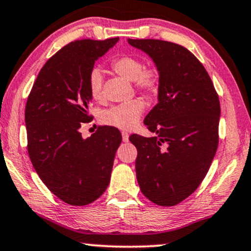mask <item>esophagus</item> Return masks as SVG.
Listing matches in <instances>:
<instances>
[{"label": "esophagus", "instance_id": "obj_1", "mask_svg": "<svg viewBox=\"0 0 251 251\" xmlns=\"http://www.w3.org/2000/svg\"><path fill=\"white\" fill-rule=\"evenodd\" d=\"M122 136H123V141L124 142H127L128 141L129 134H128L127 132H122Z\"/></svg>", "mask_w": 251, "mask_h": 251}]
</instances>
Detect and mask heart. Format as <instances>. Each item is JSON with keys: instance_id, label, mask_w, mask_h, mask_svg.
I'll list each match as a JSON object with an SVG mask.
<instances>
[{"instance_id": "1", "label": "heart", "mask_w": 251, "mask_h": 251, "mask_svg": "<svg viewBox=\"0 0 251 251\" xmlns=\"http://www.w3.org/2000/svg\"><path fill=\"white\" fill-rule=\"evenodd\" d=\"M112 68L117 74L129 82H134L135 87L148 96L155 95L160 89V72L155 68L145 69V63L132 55H123L112 62ZM88 87L91 97L100 100L103 96V71L95 67L89 73ZM145 103L141 100L118 104L102 113V122L109 126L129 129L136 125L142 112Z\"/></svg>"}]
</instances>
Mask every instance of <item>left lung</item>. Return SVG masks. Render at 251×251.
Masks as SVG:
<instances>
[{
	"instance_id": "8db88e82",
	"label": "left lung",
	"mask_w": 251,
	"mask_h": 251,
	"mask_svg": "<svg viewBox=\"0 0 251 251\" xmlns=\"http://www.w3.org/2000/svg\"><path fill=\"white\" fill-rule=\"evenodd\" d=\"M160 72L157 104L145 125L155 136L133 134L141 192L160 206H175L201 185L219 142L220 102L204 66L185 47L156 39H127Z\"/></svg>"
}]
</instances>
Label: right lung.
Returning a JSON list of instances; mask_svg holds the SVG:
<instances>
[{
	"label": "right lung",
	"mask_w": 251,
	"mask_h": 251,
	"mask_svg": "<svg viewBox=\"0 0 251 251\" xmlns=\"http://www.w3.org/2000/svg\"><path fill=\"white\" fill-rule=\"evenodd\" d=\"M76 40L62 47L40 69L25 106L27 151L43 183L62 201L84 206L100 198L110 183L119 129L100 126L87 139L90 122L89 73L98 58L117 44Z\"/></svg>",
	"instance_id": "add662e5"
}]
</instances>
